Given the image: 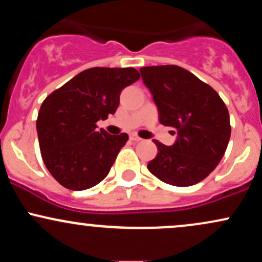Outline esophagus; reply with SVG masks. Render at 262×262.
<instances>
[{
    "label": "esophagus",
    "mask_w": 262,
    "mask_h": 262,
    "mask_svg": "<svg viewBox=\"0 0 262 262\" xmlns=\"http://www.w3.org/2000/svg\"><path fill=\"white\" fill-rule=\"evenodd\" d=\"M130 140L135 141V143H139V141H141L143 139H141V138L138 137L137 134H132V135H130Z\"/></svg>",
    "instance_id": "obj_1"
}]
</instances>
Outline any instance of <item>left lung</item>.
Listing matches in <instances>:
<instances>
[{
	"label": "left lung",
	"mask_w": 262,
	"mask_h": 262,
	"mask_svg": "<svg viewBox=\"0 0 262 262\" xmlns=\"http://www.w3.org/2000/svg\"><path fill=\"white\" fill-rule=\"evenodd\" d=\"M140 74L159 121L177 132L171 146L154 140L159 152L148 164L149 171L169 185H196L217 167L227 150L231 132L227 106L212 87L180 66H146Z\"/></svg>",
	"instance_id": "8db88e82"
}]
</instances>
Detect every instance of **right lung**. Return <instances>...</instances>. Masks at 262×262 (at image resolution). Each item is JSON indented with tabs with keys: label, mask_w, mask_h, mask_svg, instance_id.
<instances>
[{
	"label": "right lung",
	"mask_w": 262,
	"mask_h": 262,
	"mask_svg": "<svg viewBox=\"0 0 262 262\" xmlns=\"http://www.w3.org/2000/svg\"><path fill=\"white\" fill-rule=\"evenodd\" d=\"M139 77L134 68H91L45 98L37 119L39 146L60 185L82 191L108 175L128 134L97 132L96 123L116 113L122 90Z\"/></svg>",
	"instance_id": "1"
}]
</instances>
